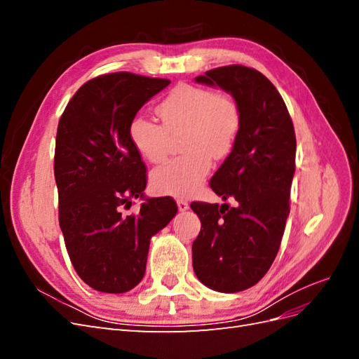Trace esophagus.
I'll return each instance as SVG.
<instances>
[{
    "label": "esophagus",
    "instance_id": "esophagus-1",
    "mask_svg": "<svg viewBox=\"0 0 359 359\" xmlns=\"http://www.w3.org/2000/svg\"><path fill=\"white\" fill-rule=\"evenodd\" d=\"M177 203H178V210L180 211H186V210H189V202L186 201V199H184V198H178L177 199Z\"/></svg>",
    "mask_w": 359,
    "mask_h": 359
}]
</instances>
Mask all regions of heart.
Returning a JSON list of instances; mask_svg holds the SVG:
<instances>
[{"label": "heart", "mask_w": 359, "mask_h": 359, "mask_svg": "<svg viewBox=\"0 0 359 359\" xmlns=\"http://www.w3.org/2000/svg\"><path fill=\"white\" fill-rule=\"evenodd\" d=\"M163 123L137 114L128 124V137L137 153L160 163L169 153V133L186 128L182 149L151 175V186L163 194L196 191L212 166V157L229 153L241 127L240 104L229 94L191 83H180L158 104Z\"/></svg>", "instance_id": "obj_1"}]
</instances>
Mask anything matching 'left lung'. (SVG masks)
I'll use <instances>...</instances> for the list:
<instances>
[{
    "label": "left lung",
    "mask_w": 359,
    "mask_h": 359,
    "mask_svg": "<svg viewBox=\"0 0 359 359\" xmlns=\"http://www.w3.org/2000/svg\"><path fill=\"white\" fill-rule=\"evenodd\" d=\"M229 91L241 109L231 154L210 187L236 206L191 202L201 219L193 269L205 286L233 293L255 286L273 265L290 211L297 137L285 100L266 76L232 64L198 76Z\"/></svg>",
    "instance_id": "8db88e82"
}]
</instances>
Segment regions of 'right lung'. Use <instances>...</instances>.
<instances>
[{"instance_id":"1","label":"right lung","mask_w":359,"mask_h":359,"mask_svg":"<svg viewBox=\"0 0 359 359\" xmlns=\"http://www.w3.org/2000/svg\"><path fill=\"white\" fill-rule=\"evenodd\" d=\"M169 83L128 72L100 74L74 93L60 118L53 157L60 227L74 271L99 292L123 293L142 280L151 236L178 211L166 196L123 215L147 187L128 124Z\"/></svg>"}]
</instances>
